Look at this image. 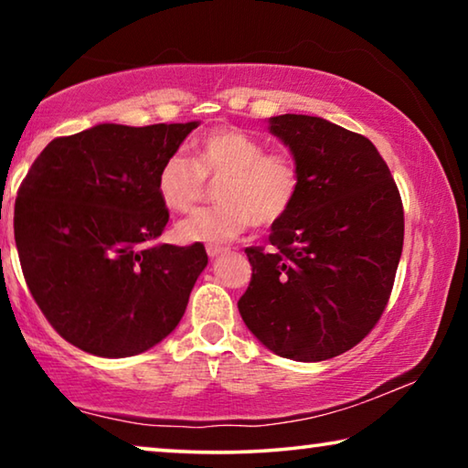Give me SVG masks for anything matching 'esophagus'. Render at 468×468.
Returning <instances> with one entry per match:
<instances>
[{
	"label": "esophagus",
	"mask_w": 468,
	"mask_h": 468,
	"mask_svg": "<svg viewBox=\"0 0 468 468\" xmlns=\"http://www.w3.org/2000/svg\"><path fill=\"white\" fill-rule=\"evenodd\" d=\"M227 248H223V245H206V253H208L210 258H218L220 253H225Z\"/></svg>",
	"instance_id": "obj_1"
}]
</instances>
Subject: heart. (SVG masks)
<instances>
[{"instance_id": "obj_1", "label": "heart", "mask_w": 468, "mask_h": 468, "mask_svg": "<svg viewBox=\"0 0 468 468\" xmlns=\"http://www.w3.org/2000/svg\"><path fill=\"white\" fill-rule=\"evenodd\" d=\"M194 161L171 154L156 173V194L173 212L194 210L204 197V181L217 187L218 208L200 210L177 223L184 243L233 241L256 223L268 227L289 215L301 187L295 158L266 153L262 142L239 128H217L194 142Z\"/></svg>"}]
</instances>
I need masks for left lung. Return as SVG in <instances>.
<instances>
[{
  "label": "left lung",
  "mask_w": 468,
  "mask_h": 468,
  "mask_svg": "<svg viewBox=\"0 0 468 468\" xmlns=\"http://www.w3.org/2000/svg\"><path fill=\"white\" fill-rule=\"evenodd\" d=\"M268 130L291 150L301 187L272 225L274 250L248 248L245 326L292 361L348 351L376 326L390 297L405 215L390 169L366 136L322 117L284 113Z\"/></svg>",
  "instance_id": "1"
}]
</instances>
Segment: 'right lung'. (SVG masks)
Masks as SVG:
<instances>
[{"mask_svg": "<svg viewBox=\"0 0 468 468\" xmlns=\"http://www.w3.org/2000/svg\"><path fill=\"white\" fill-rule=\"evenodd\" d=\"M197 125L99 123L51 140L22 181V272L45 318L82 351L132 357L184 318L208 256L202 243H154L169 223L156 173Z\"/></svg>", "mask_w": 468, "mask_h": 468, "instance_id": "right-lung-1", "label": "right lung"}]
</instances>
